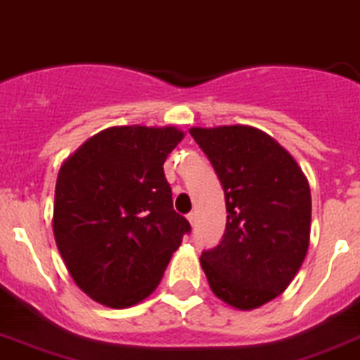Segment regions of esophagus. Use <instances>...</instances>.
I'll return each instance as SVG.
<instances>
[{
  "label": "esophagus",
  "instance_id": "1",
  "mask_svg": "<svg viewBox=\"0 0 360 360\" xmlns=\"http://www.w3.org/2000/svg\"><path fill=\"white\" fill-rule=\"evenodd\" d=\"M186 220L190 221V226H194V224H195V214H194V212H190V214H186Z\"/></svg>",
  "mask_w": 360,
  "mask_h": 360
}]
</instances>
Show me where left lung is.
Wrapping results in <instances>:
<instances>
[{
	"instance_id": "1",
	"label": "left lung",
	"mask_w": 360,
	"mask_h": 360,
	"mask_svg": "<svg viewBox=\"0 0 360 360\" xmlns=\"http://www.w3.org/2000/svg\"><path fill=\"white\" fill-rule=\"evenodd\" d=\"M226 192L224 240L200 262L214 296L259 309L288 288L311 242V186L296 159L251 125L192 127Z\"/></svg>"
}]
</instances>
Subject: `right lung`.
Returning <instances> with one entry per match:
<instances>
[{
	"instance_id": "right-lung-1",
	"label": "right lung",
	"mask_w": 360,
	"mask_h": 360,
	"mask_svg": "<svg viewBox=\"0 0 360 360\" xmlns=\"http://www.w3.org/2000/svg\"><path fill=\"white\" fill-rule=\"evenodd\" d=\"M183 136L174 125H116L60 165L55 242L74 283L94 302L125 309L146 300L190 231L172 207L162 170Z\"/></svg>"
}]
</instances>
